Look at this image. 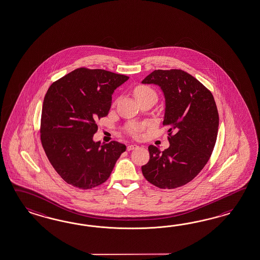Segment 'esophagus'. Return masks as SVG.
<instances>
[{
  "instance_id": "esophagus-1",
  "label": "esophagus",
  "mask_w": 260,
  "mask_h": 260,
  "mask_svg": "<svg viewBox=\"0 0 260 260\" xmlns=\"http://www.w3.org/2000/svg\"><path fill=\"white\" fill-rule=\"evenodd\" d=\"M138 148V145H136V144H131V145H128L127 146V151H132L134 149H137Z\"/></svg>"
}]
</instances>
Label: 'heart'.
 I'll use <instances>...</instances> for the list:
<instances>
[{
  "instance_id": "obj_1",
  "label": "heart",
  "mask_w": 260,
  "mask_h": 260,
  "mask_svg": "<svg viewBox=\"0 0 260 260\" xmlns=\"http://www.w3.org/2000/svg\"><path fill=\"white\" fill-rule=\"evenodd\" d=\"M134 95L138 101L144 99L147 97H150V96H155L156 97V93H155V91L153 90V88L145 86V85H139V86L135 87L134 88ZM128 130L133 136H138V134H139V128L138 127H128Z\"/></svg>"
}]
</instances>
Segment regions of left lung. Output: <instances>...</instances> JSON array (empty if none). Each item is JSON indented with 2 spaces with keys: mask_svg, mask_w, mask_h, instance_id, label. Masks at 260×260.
<instances>
[{
  "mask_svg": "<svg viewBox=\"0 0 260 260\" xmlns=\"http://www.w3.org/2000/svg\"><path fill=\"white\" fill-rule=\"evenodd\" d=\"M142 84H153L165 97L163 125H170V147H148L150 160L141 167L148 182L159 188L184 186L197 176L213 152L219 113L213 95L182 70H155Z\"/></svg>",
  "mask_w": 260,
  "mask_h": 260,
  "instance_id": "1",
  "label": "left lung"
}]
</instances>
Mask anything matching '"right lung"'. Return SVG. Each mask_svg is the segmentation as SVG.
Here are the masks:
<instances>
[{
    "instance_id": "right-lung-1",
    "label": "right lung",
    "mask_w": 260,
    "mask_h": 260,
    "mask_svg": "<svg viewBox=\"0 0 260 260\" xmlns=\"http://www.w3.org/2000/svg\"><path fill=\"white\" fill-rule=\"evenodd\" d=\"M129 77L87 68L55 81L43 101L40 139L47 157L61 178L88 189L106 182L126 146L95 142L96 120L109 112L114 90Z\"/></svg>"
}]
</instances>
